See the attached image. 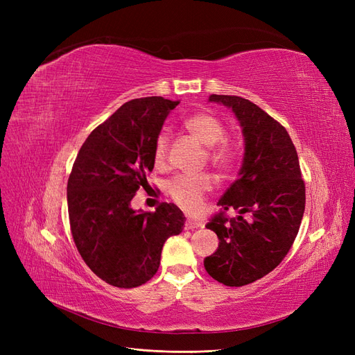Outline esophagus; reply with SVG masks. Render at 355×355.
<instances>
[{
  "mask_svg": "<svg viewBox=\"0 0 355 355\" xmlns=\"http://www.w3.org/2000/svg\"><path fill=\"white\" fill-rule=\"evenodd\" d=\"M202 227L201 222H196V220H187L185 222V230H196V228H200Z\"/></svg>",
  "mask_w": 355,
  "mask_h": 355,
  "instance_id": "esophagus-1",
  "label": "esophagus"
}]
</instances>
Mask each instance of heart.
Instances as JSON below:
<instances>
[{
	"instance_id": "heart-1",
	"label": "heart",
	"mask_w": 355,
	"mask_h": 355,
	"mask_svg": "<svg viewBox=\"0 0 355 355\" xmlns=\"http://www.w3.org/2000/svg\"><path fill=\"white\" fill-rule=\"evenodd\" d=\"M185 130L207 148V158L214 167H225L231 158V149L220 144L225 139V128L222 123L210 114L198 112L188 116L184 121ZM168 148V137L159 133L154 145L155 163H163ZM211 184L207 176H178L168 182L167 192L180 209L188 213H197L202 207L204 196L210 191Z\"/></svg>"
}]
</instances>
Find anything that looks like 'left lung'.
Segmentation results:
<instances>
[{
	"label": "left lung",
	"instance_id": "obj_1",
	"mask_svg": "<svg viewBox=\"0 0 355 355\" xmlns=\"http://www.w3.org/2000/svg\"><path fill=\"white\" fill-rule=\"evenodd\" d=\"M209 102L227 106L237 118L244 155L237 179L218 201L222 211L206 225L219 245L204 268L216 282L241 287L271 272L288 253L304 216L305 184L296 148L280 123L239 96L211 94ZM230 208L239 213L231 221L221 214Z\"/></svg>",
	"mask_w": 355,
	"mask_h": 355
}]
</instances>
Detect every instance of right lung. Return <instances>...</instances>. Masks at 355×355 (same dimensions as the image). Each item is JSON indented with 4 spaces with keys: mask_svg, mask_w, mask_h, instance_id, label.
Masks as SVG:
<instances>
[{
    "mask_svg": "<svg viewBox=\"0 0 355 355\" xmlns=\"http://www.w3.org/2000/svg\"><path fill=\"white\" fill-rule=\"evenodd\" d=\"M179 102L159 96L125 102L85 139L68 179L75 245L90 270L111 286L132 288L155 275L166 240L185 227L173 202L154 211L132 200L154 168V145Z\"/></svg>",
    "mask_w": 355,
    "mask_h": 355,
    "instance_id": "obj_1",
    "label": "right lung"
}]
</instances>
